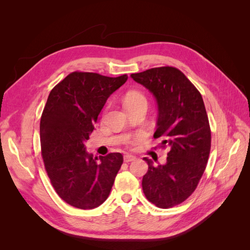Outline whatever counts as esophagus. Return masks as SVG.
Wrapping results in <instances>:
<instances>
[{"mask_svg":"<svg viewBox=\"0 0 250 250\" xmlns=\"http://www.w3.org/2000/svg\"><path fill=\"white\" fill-rule=\"evenodd\" d=\"M133 161H135V156L130 155V154L124 155V162L125 163H130V162H133Z\"/></svg>","mask_w":250,"mask_h":250,"instance_id":"obj_1","label":"esophagus"}]
</instances>
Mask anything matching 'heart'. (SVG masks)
<instances>
[{
	"label": "heart",
	"mask_w": 250,
	"mask_h": 250,
	"mask_svg": "<svg viewBox=\"0 0 250 250\" xmlns=\"http://www.w3.org/2000/svg\"><path fill=\"white\" fill-rule=\"evenodd\" d=\"M124 103L126 105V107H128V106H131V105H135L139 103H147V100L145 96H144L142 93L137 92V90H131V92L127 93V95L125 96Z\"/></svg>",
	"instance_id": "obj_1"
}]
</instances>
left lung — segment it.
<instances>
[{
	"label": "left lung",
	"instance_id": "left-lung-1",
	"mask_svg": "<svg viewBox=\"0 0 250 250\" xmlns=\"http://www.w3.org/2000/svg\"><path fill=\"white\" fill-rule=\"evenodd\" d=\"M150 90L157 103L154 139L170 151L167 162L154 166L148 157V172L142 187L157 208H169L190 197L206 170L210 150V128L201 94L183 72L173 66L153 67L131 74Z\"/></svg>",
	"mask_w": 250,
	"mask_h": 250
}]
</instances>
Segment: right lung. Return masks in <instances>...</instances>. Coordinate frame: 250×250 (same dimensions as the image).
<instances>
[{"instance_id":"1","label":"right lung","mask_w":250,"mask_h":250,"mask_svg":"<svg viewBox=\"0 0 250 250\" xmlns=\"http://www.w3.org/2000/svg\"><path fill=\"white\" fill-rule=\"evenodd\" d=\"M127 78L73 72L48 97L40 126L42 155L53 188L72 207L92 209L102 204L123 164L118 152L98 160L87 152L85 142L108 97Z\"/></svg>"}]
</instances>
